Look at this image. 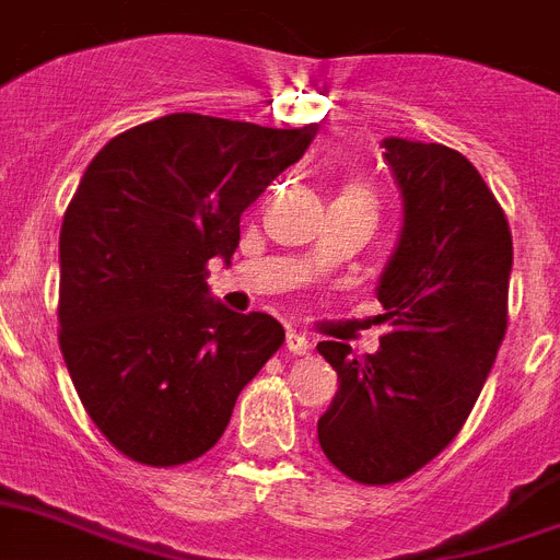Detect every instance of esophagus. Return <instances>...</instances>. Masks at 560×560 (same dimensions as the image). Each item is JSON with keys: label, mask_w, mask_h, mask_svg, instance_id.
Returning <instances> with one entry per match:
<instances>
[{"label": "esophagus", "mask_w": 560, "mask_h": 560, "mask_svg": "<svg viewBox=\"0 0 560 560\" xmlns=\"http://www.w3.org/2000/svg\"><path fill=\"white\" fill-rule=\"evenodd\" d=\"M285 348H289V353H294V357H305V353L312 351V342L305 339V334L289 331V337H285Z\"/></svg>", "instance_id": "esophagus-1"}]
</instances>
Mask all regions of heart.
<instances>
[{
    "label": "heart",
    "instance_id": "1",
    "mask_svg": "<svg viewBox=\"0 0 560 560\" xmlns=\"http://www.w3.org/2000/svg\"><path fill=\"white\" fill-rule=\"evenodd\" d=\"M346 195H360V198H365V200H371V203H374V195H371V189H368L365 184H351L346 189Z\"/></svg>",
    "mask_w": 560,
    "mask_h": 560
}]
</instances>
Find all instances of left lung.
Wrapping results in <instances>:
<instances>
[{
    "instance_id": "8db88e82",
    "label": "left lung",
    "mask_w": 560,
    "mask_h": 560,
    "mask_svg": "<svg viewBox=\"0 0 560 560\" xmlns=\"http://www.w3.org/2000/svg\"><path fill=\"white\" fill-rule=\"evenodd\" d=\"M405 200L399 246L382 275L376 353L317 351L339 390L319 447L357 485H394L439 456L470 417L508 334L513 234L479 170L442 143L385 138Z\"/></svg>"
}]
</instances>
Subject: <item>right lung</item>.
Instances as JSON below:
<instances>
[{
    "mask_svg": "<svg viewBox=\"0 0 560 560\" xmlns=\"http://www.w3.org/2000/svg\"><path fill=\"white\" fill-rule=\"evenodd\" d=\"M314 132L172 113L90 161L61 223L59 346L88 417L138 465L212 451L283 346L275 317L209 300V260L229 262L241 214Z\"/></svg>",
    "mask_w": 560,
    "mask_h": 560,
    "instance_id": "right-lung-1",
    "label": "right lung"
}]
</instances>
